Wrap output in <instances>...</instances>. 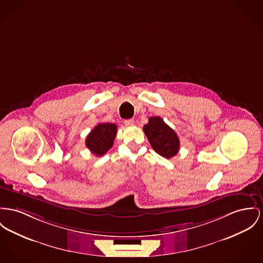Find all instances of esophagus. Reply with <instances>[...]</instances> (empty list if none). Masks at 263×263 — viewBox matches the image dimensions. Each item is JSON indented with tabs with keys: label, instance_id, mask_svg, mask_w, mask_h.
Listing matches in <instances>:
<instances>
[{
	"label": "esophagus",
	"instance_id": "1",
	"mask_svg": "<svg viewBox=\"0 0 263 263\" xmlns=\"http://www.w3.org/2000/svg\"><path fill=\"white\" fill-rule=\"evenodd\" d=\"M134 123H135V121H134V120H125V121H124V124H125V125H127V126H132V125H134Z\"/></svg>",
	"mask_w": 263,
	"mask_h": 263
}]
</instances>
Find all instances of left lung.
Masks as SVG:
<instances>
[{
  "instance_id": "1",
  "label": "left lung",
  "mask_w": 263,
  "mask_h": 263,
  "mask_svg": "<svg viewBox=\"0 0 263 263\" xmlns=\"http://www.w3.org/2000/svg\"><path fill=\"white\" fill-rule=\"evenodd\" d=\"M143 132L152 147L165 158L175 157L179 151V140L175 130L159 117H152L143 126Z\"/></svg>"
}]
</instances>
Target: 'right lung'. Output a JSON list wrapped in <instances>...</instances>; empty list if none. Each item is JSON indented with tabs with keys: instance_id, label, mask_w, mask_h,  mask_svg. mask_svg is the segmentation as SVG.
<instances>
[{
	"instance_id": "right-lung-1",
	"label": "right lung",
	"mask_w": 263,
	"mask_h": 263,
	"mask_svg": "<svg viewBox=\"0 0 263 263\" xmlns=\"http://www.w3.org/2000/svg\"><path fill=\"white\" fill-rule=\"evenodd\" d=\"M117 135V124L102 123L96 125L86 140L88 149L97 157H102L112 146Z\"/></svg>"
}]
</instances>
